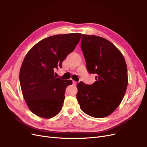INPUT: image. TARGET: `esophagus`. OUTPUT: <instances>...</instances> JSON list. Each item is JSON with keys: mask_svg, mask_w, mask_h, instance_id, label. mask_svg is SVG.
<instances>
[{"mask_svg": "<svg viewBox=\"0 0 147 147\" xmlns=\"http://www.w3.org/2000/svg\"><path fill=\"white\" fill-rule=\"evenodd\" d=\"M77 82H76V81H73V84L74 85H77Z\"/></svg>", "mask_w": 147, "mask_h": 147, "instance_id": "esophagus-1", "label": "esophagus"}]
</instances>
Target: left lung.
Masks as SVG:
<instances>
[{"mask_svg": "<svg viewBox=\"0 0 147 147\" xmlns=\"http://www.w3.org/2000/svg\"><path fill=\"white\" fill-rule=\"evenodd\" d=\"M80 46L88 72L96 74L93 84L80 82L77 85L80 109L94 118L109 116L120 105L128 84L124 56L111 42L98 36L82 34Z\"/></svg>", "mask_w": 147, "mask_h": 147, "instance_id": "left-lung-1", "label": "left lung"}]
</instances>
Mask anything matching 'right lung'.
<instances>
[{
	"label": "right lung",
	"mask_w": 147,
	"mask_h": 147,
	"mask_svg": "<svg viewBox=\"0 0 147 147\" xmlns=\"http://www.w3.org/2000/svg\"><path fill=\"white\" fill-rule=\"evenodd\" d=\"M81 34L56 35L44 38L32 48L23 61L19 79L24 100L36 115L50 118L61 111L66 88L71 80L54 73L75 49Z\"/></svg>",
	"instance_id": "add662e5"
}]
</instances>
